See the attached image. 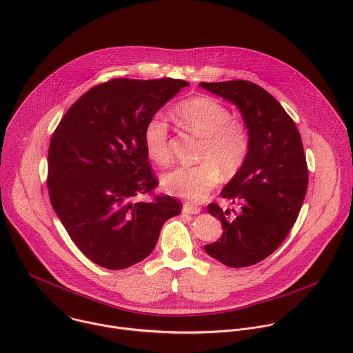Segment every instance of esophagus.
Segmentation results:
<instances>
[{"label": "esophagus", "mask_w": 353, "mask_h": 353, "mask_svg": "<svg viewBox=\"0 0 353 353\" xmlns=\"http://www.w3.org/2000/svg\"><path fill=\"white\" fill-rule=\"evenodd\" d=\"M201 212V208L191 205V203H184L183 205V213L185 214H198Z\"/></svg>", "instance_id": "1"}]
</instances>
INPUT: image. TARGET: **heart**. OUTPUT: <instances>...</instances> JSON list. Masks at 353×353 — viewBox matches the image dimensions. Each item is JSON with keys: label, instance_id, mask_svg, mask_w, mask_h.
I'll use <instances>...</instances> for the list:
<instances>
[{"label": "heart", "instance_id": "heart-1", "mask_svg": "<svg viewBox=\"0 0 353 353\" xmlns=\"http://www.w3.org/2000/svg\"><path fill=\"white\" fill-rule=\"evenodd\" d=\"M176 115L188 132L202 137L198 159L194 166H179L161 177L163 190L190 202H201L219 184L220 170L234 176L249 154V134L241 121L232 119L230 110L209 96H198L181 101ZM144 150L151 161L168 165L169 125L163 114L148 118L143 129Z\"/></svg>", "mask_w": 353, "mask_h": 353}]
</instances>
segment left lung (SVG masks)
<instances>
[{"instance_id":"1","label":"left lung","mask_w":353,"mask_h":353,"mask_svg":"<svg viewBox=\"0 0 353 353\" xmlns=\"http://www.w3.org/2000/svg\"><path fill=\"white\" fill-rule=\"evenodd\" d=\"M199 86L235 104L249 133L248 158L221 191L235 208L208 206L224 232L214 243L205 245V250L227 267H250L281 246L301 210L308 188L301 136L281 103L253 82L236 79Z\"/></svg>"}]
</instances>
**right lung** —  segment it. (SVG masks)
Returning <instances> with one entry per match:
<instances>
[{
  "mask_svg": "<svg viewBox=\"0 0 353 353\" xmlns=\"http://www.w3.org/2000/svg\"><path fill=\"white\" fill-rule=\"evenodd\" d=\"M188 85L173 78L111 79L81 96L52 136V208L77 248L103 268L144 260L165 221L181 213V203L169 195L152 202L136 198L158 185L143 144L145 122Z\"/></svg>",
  "mask_w": 353,
  "mask_h": 353,
  "instance_id": "1",
  "label": "right lung"
}]
</instances>
